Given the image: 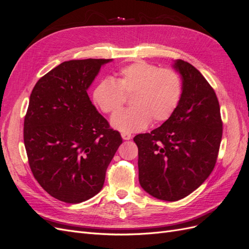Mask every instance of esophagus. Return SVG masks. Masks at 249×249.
<instances>
[{
  "instance_id": "34e87169",
  "label": "esophagus",
  "mask_w": 249,
  "mask_h": 249,
  "mask_svg": "<svg viewBox=\"0 0 249 249\" xmlns=\"http://www.w3.org/2000/svg\"><path fill=\"white\" fill-rule=\"evenodd\" d=\"M122 137L124 140H130L132 138V135L130 133H126V132H123L122 133Z\"/></svg>"
}]
</instances>
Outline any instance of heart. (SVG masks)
I'll return each instance as SVG.
<instances>
[{"label": "heart", "instance_id": "obj_1", "mask_svg": "<svg viewBox=\"0 0 249 249\" xmlns=\"http://www.w3.org/2000/svg\"><path fill=\"white\" fill-rule=\"evenodd\" d=\"M183 92L180 78L171 69L138 60L120 69L116 78L104 79L95 85L92 99L104 113L113 114L122 107L125 96L132 94V107L116 113L112 125L123 132L145 129L150 120H167L177 109Z\"/></svg>", "mask_w": 249, "mask_h": 249}]
</instances>
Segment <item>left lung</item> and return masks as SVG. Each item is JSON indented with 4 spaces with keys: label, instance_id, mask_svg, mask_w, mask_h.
I'll return each mask as SVG.
<instances>
[{
    "label": "left lung",
    "instance_id": "obj_1",
    "mask_svg": "<svg viewBox=\"0 0 249 249\" xmlns=\"http://www.w3.org/2000/svg\"><path fill=\"white\" fill-rule=\"evenodd\" d=\"M173 66L183 79L177 109L161 126L134 137L141 187L167 201L186 197L205 182L222 138L220 106L212 86L184 60Z\"/></svg>",
    "mask_w": 249,
    "mask_h": 249
}]
</instances>
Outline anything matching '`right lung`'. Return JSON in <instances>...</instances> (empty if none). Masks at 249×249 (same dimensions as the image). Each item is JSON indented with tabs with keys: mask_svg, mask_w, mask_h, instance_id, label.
<instances>
[{
	"mask_svg": "<svg viewBox=\"0 0 249 249\" xmlns=\"http://www.w3.org/2000/svg\"><path fill=\"white\" fill-rule=\"evenodd\" d=\"M111 59L71 60L36 83L24 122V142L35 179L67 203L93 197L123 143L90 101L87 89Z\"/></svg>",
	"mask_w": 249,
	"mask_h": 249,
	"instance_id": "obj_1",
	"label": "right lung"
}]
</instances>
